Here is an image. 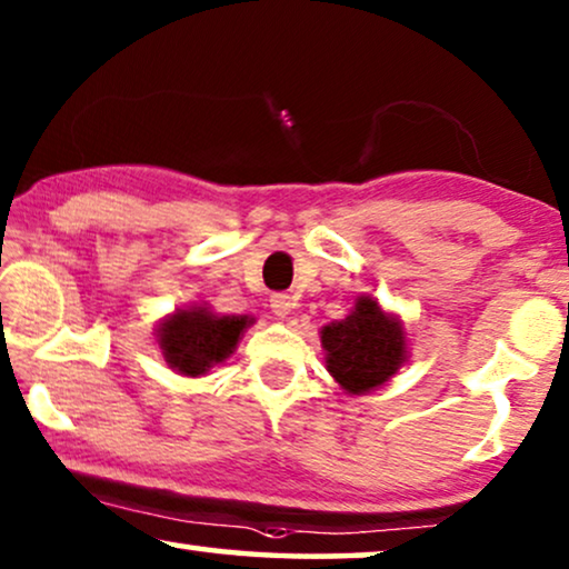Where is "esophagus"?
Here are the masks:
<instances>
[{
	"label": "esophagus",
	"mask_w": 569,
	"mask_h": 569,
	"mask_svg": "<svg viewBox=\"0 0 569 569\" xmlns=\"http://www.w3.org/2000/svg\"><path fill=\"white\" fill-rule=\"evenodd\" d=\"M271 310H274V316H279V318H287L292 312V308H295V302H292V298L287 292H277V295H271Z\"/></svg>",
	"instance_id": "1"
}]
</instances>
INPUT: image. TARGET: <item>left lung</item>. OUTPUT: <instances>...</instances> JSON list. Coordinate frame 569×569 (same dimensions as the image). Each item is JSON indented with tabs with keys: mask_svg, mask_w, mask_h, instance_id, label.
Masks as SVG:
<instances>
[{
	"mask_svg": "<svg viewBox=\"0 0 569 569\" xmlns=\"http://www.w3.org/2000/svg\"><path fill=\"white\" fill-rule=\"evenodd\" d=\"M326 367L346 392L375 390L406 361V336L395 318H387L372 298H361L346 320L320 331Z\"/></svg>",
	"mask_w": 569,
	"mask_h": 569,
	"instance_id": "1",
	"label": "left lung"
}]
</instances>
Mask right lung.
Wrapping results in <instances>:
<instances>
[{
    "label": "right lung",
    "mask_w": 569,
    "mask_h": 569,
    "mask_svg": "<svg viewBox=\"0 0 569 569\" xmlns=\"http://www.w3.org/2000/svg\"><path fill=\"white\" fill-rule=\"evenodd\" d=\"M249 318L212 316L204 308L179 310L167 318L159 328V343L163 357L177 372L187 377H200L212 365L226 361L233 353Z\"/></svg>",
    "instance_id": "right-lung-1"
}]
</instances>
